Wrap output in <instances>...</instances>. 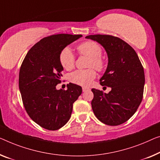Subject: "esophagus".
<instances>
[{
	"instance_id": "obj_1",
	"label": "esophagus",
	"mask_w": 160,
	"mask_h": 160,
	"mask_svg": "<svg viewBox=\"0 0 160 160\" xmlns=\"http://www.w3.org/2000/svg\"><path fill=\"white\" fill-rule=\"evenodd\" d=\"M88 90H90V88H87V87H82V92L88 91Z\"/></svg>"
}]
</instances>
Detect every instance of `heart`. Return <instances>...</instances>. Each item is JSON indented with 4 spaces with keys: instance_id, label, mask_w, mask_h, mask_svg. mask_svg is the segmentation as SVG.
Segmentation results:
<instances>
[{
    "instance_id": "obj_1",
    "label": "heart",
    "mask_w": 160,
    "mask_h": 160,
    "mask_svg": "<svg viewBox=\"0 0 160 160\" xmlns=\"http://www.w3.org/2000/svg\"><path fill=\"white\" fill-rule=\"evenodd\" d=\"M79 53L83 55L88 56L90 58L89 67L94 68L97 70L101 71L103 70L105 63L101 58L102 49L98 43L92 41L85 42L78 47ZM59 62L64 69L70 70L74 68L75 62V57L70 48L65 47L62 49L59 54ZM96 76V72L92 69L88 70H78L70 75V80L75 84L88 86L91 84L92 80Z\"/></svg>"
}]
</instances>
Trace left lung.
Segmentation results:
<instances>
[{
	"label": "left lung",
	"mask_w": 160,
	"mask_h": 160,
	"mask_svg": "<svg viewBox=\"0 0 160 160\" xmlns=\"http://www.w3.org/2000/svg\"><path fill=\"white\" fill-rule=\"evenodd\" d=\"M85 38L99 43L106 50L108 62L100 84L111 88L108 93L92 88V111L105 124H122L135 113L142 101L144 68L135 50L120 38L101 34Z\"/></svg>",
	"instance_id": "8db88e82"
}]
</instances>
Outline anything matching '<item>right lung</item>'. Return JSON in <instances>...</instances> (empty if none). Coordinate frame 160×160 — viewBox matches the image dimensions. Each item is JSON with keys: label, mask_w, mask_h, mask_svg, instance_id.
I'll return each instance as SVG.
<instances>
[{"label": "right lung", "mask_w": 160, "mask_h": 160, "mask_svg": "<svg viewBox=\"0 0 160 160\" xmlns=\"http://www.w3.org/2000/svg\"><path fill=\"white\" fill-rule=\"evenodd\" d=\"M80 34H59L45 37L34 44L26 55L19 72V90L30 118L42 127L57 130L70 120L74 102L82 88L70 83L68 90H57L63 67L59 54Z\"/></svg>", "instance_id": "right-lung-1"}]
</instances>
